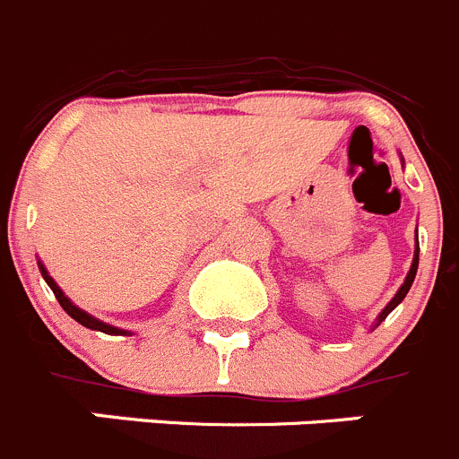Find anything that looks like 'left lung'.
Here are the masks:
<instances>
[{
	"label": "left lung",
	"instance_id": "left-lung-1",
	"mask_svg": "<svg viewBox=\"0 0 459 459\" xmlns=\"http://www.w3.org/2000/svg\"><path fill=\"white\" fill-rule=\"evenodd\" d=\"M401 163H403V166H405V159H403V157H401ZM416 268H419V230H416V241H414V259H411V266H410V271H407L405 281H403V284H401V289H398V291H396V296H394L392 300L386 302L385 309H382V312L377 314L376 325H373V327L380 325V323L385 321V318L389 316V314H392L394 309H396V307L401 305L403 300H405L407 291H410V287H411V281H414V277H416ZM373 327H371V330H373Z\"/></svg>",
	"mask_w": 459,
	"mask_h": 459
}]
</instances>
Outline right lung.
Returning a JSON list of instances; mask_svg holds the SVG:
<instances>
[{
	"label": "right lung",
	"instance_id": "1",
	"mask_svg": "<svg viewBox=\"0 0 459 459\" xmlns=\"http://www.w3.org/2000/svg\"><path fill=\"white\" fill-rule=\"evenodd\" d=\"M38 268H40V275H43V280L48 281V287L52 289L54 296H56L58 305H61L63 309H65V312H67V316H73L74 321L82 323V325L88 327V330H100V332H104V334H116V336H117V334L132 336V332H129V330H123V327H116V325H108V323L100 321V318H95V316H92V314L83 312L82 307L74 305V302L70 300V298H67L65 293L61 291V287H58L56 281H54V277L49 275L48 268H45V264L40 262V259H38Z\"/></svg>",
	"mask_w": 459,
	"mask_h": 459
}]
</instances>
